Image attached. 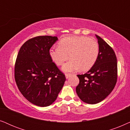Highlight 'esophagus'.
<instances>
[{"instance_id": "obj_1", "label": "esophagus", "mask_w": 130, "mask_h": 130, "mask_svg": "<svg viewBox=\"0 0 130 130\" xmlns=\"http://www.w3.org/2000/svg\"><path fill=\"white\" fill-rule=\"evenodd\" d=\"M71 75V74H65V77H66V78H68L70 77Z\"/></svg>"}]
</instances>
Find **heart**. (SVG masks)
Masks as SVG:
<instances>
[{
	"mask_svg": "<svg viewBox=\"0 0 130 130\" xmlns=\"http://www.w3.org/2000/svg\"><path fill=\"white\" fill-rule=\"evenodd\" d=\"M57 47L50 49L49 55L53 62L61 66L70 58V60L62 67L65 72L75 71L80 69H90L96 62L99 53V46L95 39L85 36H70L63 38Z\"/></svg>",
	"mask_w": 130,
	"mask_h": 130,
	"instance_id": "b5f03b06",
	"label": "heart"
}]
</instances>
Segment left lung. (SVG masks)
I'll return each mask as SVG.
<instances>
[{
  "mask_svg": "<svg viewBox=\"0 0 130 130\" xmlns=\"http://www.w3.org/2000/svg\"><path fill=\"white\" fill-rule=\"evenodd\" d=\"M99 53L93 66L86 74L77 75L79 82L76 92L86 103L96 104L113 90L117 81V59L115 52L106 41L96 35Z\"/></svg>",
  "mask_w": 130,
  "mask_h": 130,
  "instance_id": "1",
  "label": "left lung"
}]
</instances>
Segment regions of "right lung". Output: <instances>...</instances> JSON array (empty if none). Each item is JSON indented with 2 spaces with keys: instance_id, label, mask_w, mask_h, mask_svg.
I'll return each mask as SVG.
<instances>
[{
  "instance_id": "1",
  "label": "right lung",
  "mask_w": 130,
  "mask_h": 130,
  "mask_svg": "<svg viewBox=\"0 0 130 130\" xmlns=\"http://www.w3.org/2000/svg\"><path fill=\"white\" fill-rule=\"evenodd\" d=\"M57 37L37 36L25 41L15 64V79L20 92L32 104L41 107L54 102L66 78L52 62L49 51Z\"/></svg>"
}]
</instances>
